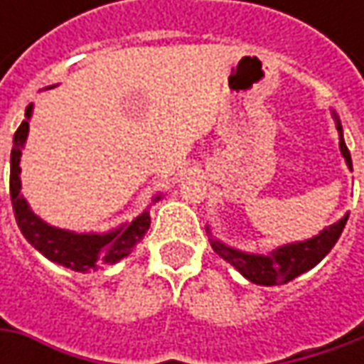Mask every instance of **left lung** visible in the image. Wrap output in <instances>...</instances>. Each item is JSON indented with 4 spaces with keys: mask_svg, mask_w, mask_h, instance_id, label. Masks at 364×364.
<instances>
[{
    "mask_svg": "<svg viewBox=\"0 0 364 364\" xmlns=\"http://www.w3.org/2000/svg\"><path fill=\"white\" fill-rule=\"evenodd\" d=\"M334 119H336V129L341 133V151H343L344 160H346V166L353 170L350 151L344 144L343 125H341L336 115H334ZM346 220H348V215L341 218L338 223L330 225L328 229H324L312 239L277 247L269 255H255V253H245V251H239V249H232L229 245L215 239L210 229H206V232H208L210 247L215 249L218 257L229 261L232 267H237V272L243 273L249 282H253L257 286H282V284L291 282L294 277H298L301 273H306L308 269H312L316 263H320L322 259L328 255L330 249L338 241Z\"/></svg>",
    "mask_w": 364,
    "mask_h": 364,
    "instance_id": "obj_1",
    "label": "left lung"
}]
</instances>
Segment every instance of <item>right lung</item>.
I'll return each instance as SVG.
<instances>
[{"instance_id":"right-lung-1","label":"right lung","mask_w":364,"mask_h":364,"mask_svg":"<svg viewBox=\"0 0 364 364\" xmlns=\"http://www.w3.org/2000/svg\"><path fill=\"white\" fill-rule=\"evenodd\" d=\"M32 117V105L26 107V119L21 121L18 132L14 135V147H11V160H9V196H11V206L16 223L20 227L21 235L26 241L38 249L52 263L64 265L75 272H91L101 265H113L119 259L127 257L133 251V247L144 239V235L149 229V210H144L132 223L123 225L115 231L105 232V235H95V232H73L50 227L40 217H36L32 208L28 206L26 198L20 194V158L21 147L26 144ZM156 196L154 200H158Z\"/></svg>"}]
</instances>
